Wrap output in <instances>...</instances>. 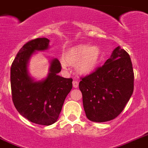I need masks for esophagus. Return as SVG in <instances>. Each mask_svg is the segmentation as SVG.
Segmentation results:
<instances>
[{
    "instance_id": "obj_1",
    "label": "esophagus",
    "mask_w": 148,
    "mask_h": 148,
    "mask_svg": "<svg viewBox=\"0 0 148 148\" xmlns=\"http://www.w3.org/2000/svg\"><path fill=\"white\" fill-rule=\"evenodd\" d=\"M78 84H79V83L77 81H74V82H73V87H74V88H75L78 87Z\"/></svg>"
}]
</instances>
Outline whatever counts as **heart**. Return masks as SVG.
<instances>
[{"label":"heart","instance_id":"obj_1","mask_svg":"<svg viewBox=\"0 0 148 148\" xmlns=\"http://www.w3.org/2000/svg\"><path fill=\"white\" fill-rule=\"evenodd\" d=\"M101 59V50L96 46L77 45L71 47L64 55L66 64L76 65L77 73L83 75L92 74L96 70ZM65 62L62 61L63 66H66Z\"/></svg>","mask_w":148,"mask_h":148}]
</instances>
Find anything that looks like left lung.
<instances>
[{"label":"left lung","mask_w":148,"mask_h":148,"mask_svg":"<svg viewBox=\"0 0 148 148\" xmlns=\"http://www.w3.org/2000/svg\"><path fill=\"white\" fill-rule=\"evenodd\" d=\"M81 80L79 89L87 118L97 123L116 118L134 92V74L130 55L116 47L102 66Z\"/></svg>","instance_id":"1"}]
</instances>
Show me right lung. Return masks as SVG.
<instances>
[{"instance_id":"right-lung-1","label":"right lung","mask_w":148,"mask_h":148,"mask_svg":"<svg viewBox=\"0 0 148 148\" xmlns=\"http://www.w3.org/2000/svg\"><path fill=\"white\" fill-rule=\"evenodd\" d=\"M49 40L37 38L30 40L17 53L11 67L12 101L19 113L34 123L49 126L57 120L64 100L72 88V78L58 75L61 64L57 59L50 63L45 80L34 82L29 77L27 65L35 51L46 50Z\"/></svg>"}]
</instances>
